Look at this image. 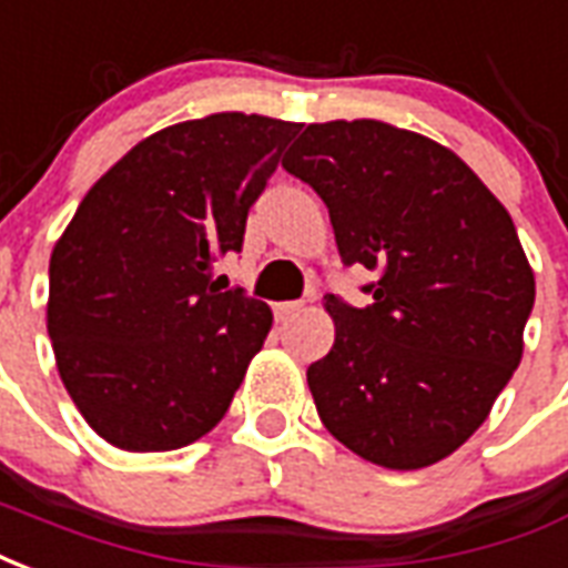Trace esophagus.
<instances>
[{"instance_id": "34e87169", "label": "esophagus", "mask_w": 568, "mask_h": 568, "mask_svg": "<svg viewBox=\"0 0 568 568\" xmlns=\"http://www.w3.org/2000/svg\"><path fill=\"white\" fill-rule=\"evenodd\" d=\"M301 310H304L301 301H285V304L273 306V316H276V322H288V318H295Z\"/></svg>"}]
</instances>
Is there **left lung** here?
I'll return each mask as SVG.
<instances>
[{
	"label": "left lung",
	"mask_w": 568,
	"mask_h": 568,
	"mask_svg": "<svg viewBox=\"0 0 568 568\" xmlns=\"http://www.w3.org/2000/svg\"><path fill=\"white\" fill-rule=\"evenodd\" d=\"M283 168L325 201L367 306L325 297L337 337L306 382L369 464L422 469L476 434L518 369L536 280L518 231L452 150L379 120L313 123Z\"/></svg>",
	"instance_id": "obj_1"
}]
</instances>
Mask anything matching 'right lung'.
<instances>
[{
  "label": "right lung",
  "instance_id": "right-lung-1",
  "mask_svg": "<svg viewBox=\"0 0 568 568\" xmlns=\"http://www.w3.org/2000/svg\"><path fill=\"white\" fill-rule=\"evenodd\" d=\"M301 123L213 113L132 146L50 255L48 334L62 385L123 452H171L229 413L271 310L222 292L213 262L241 252L250 207Z\"/></svg>",
  "mask_w": 568,
  "mask_h": 568
}]
</instances>
